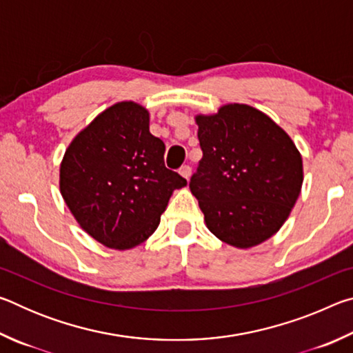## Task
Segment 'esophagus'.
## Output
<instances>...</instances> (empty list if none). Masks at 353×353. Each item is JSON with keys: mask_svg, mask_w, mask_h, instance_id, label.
Listing matches in <instances>:
<instances>
[{"mask_svg": "<svg viewBox=\"0 0 353 353\" xmlns=\"http://www.w3.org/2000/svg\"><path fill=\"white\" fill-rule=\"evenodd\" d=\"M179 172H181V176H183L185 179H190V176H191V166L190 165H182L181 168H179Z\"/></svg>", "mask_w": 353, "mask_h": 353, "instance_id": "34e87169", "label": "esophagus"}]
</instances>
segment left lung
<instances>
[{
    "label": "left lung",
    "mask_w": 353,
    "mask_h": 353,
    "mask_svg": "<svg viewBox=\"0 0 353 353\" xmlns=\"http://www.w3.org/2000/svg\"><path fill=\"white\" fill-rule=\"evenodd\" d=\"M202 159L190 179L208 230L248 249L283 225L302 188V157L290 135L246 104L196 117Z\"/></svg>",
    "instance_id": "left-lung-1"
}]
</instances>
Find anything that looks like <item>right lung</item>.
Segmentation results:
<instances>
[{
  "label": "right lung",
  "mask_w": 353,
  "mask_h": 353,
  "mask_svg": "<svg viewBox=\"0 0 353 353\" xmlns=\"http://www.w3.org/2000/svg\"><path fill=\"white\" fill-rule=\"evenodd\" d=\"M163 154L145 107L124 101L99 113L71 141L61 165V193L82 229L119 250L152 235L172 191L187 185L166 168Z\"/></svg>",
  "instance_id": "add662e5"
}]
</instances>
